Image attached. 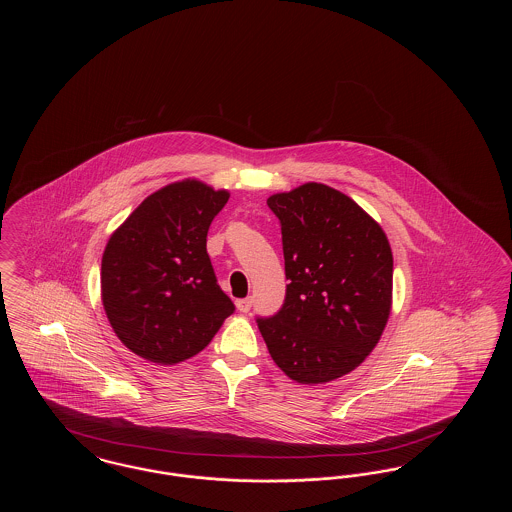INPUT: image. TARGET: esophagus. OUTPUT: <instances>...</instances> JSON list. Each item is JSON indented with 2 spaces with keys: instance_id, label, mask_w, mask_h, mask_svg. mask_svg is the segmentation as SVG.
<instances>
[{
  "instance_id": "obj_1",
  "label": "esophagus",
  "mask_w": 512,
  "mask_h": 512,
  "mask_svg": "<svg viewBox=\"0 0 512 512\" xmlns=\"http://www.w3.org/2000/svg\"><path fill=\"white\" fill-rule=\"evenodd\" d=\"M251 297H245V299H238L236 301V309L240 311V313H249L251 311Z\"/></svg>"
}]
</instances>
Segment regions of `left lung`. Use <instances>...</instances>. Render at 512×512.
Instances as JSON below:
<instances>
[{
	"label": "left lung",
	"mask_w": 512,
	"mask_h": 512,
	"mask_svg": "<svg viewBox=\"0 0 512 512\" xmlns=\"http://www.w3.org/2000/svg\"><path fill=\"white\" fill-rule=\"evenodd\" d=\"M267 203L282 226L290 284L282 309L257 318L261 336L295 382H332L365 361L388 324V236L349 195L326 184L307 182Z\"/></svg>",
	"instance_id": "left-lung-1"
}]
</instances>
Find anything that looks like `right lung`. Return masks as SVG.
<instances>
[{"instance_id":"right-lung-1","label":"right lung","mask_w":512,"mask_h":512,"mask_svg":"<svg viewBox=\"0 0 512 512\" xmlns=\"http://www.w3.org/2000/svg\"><path fill=\"white\" fill-rule=\"evenodd\" d=\"M230 194L186 178L147 195L101 257V301L138 357L176 365L215 338L234 303L217 284L207 232Z\"/></svg>"}]
</instances>
